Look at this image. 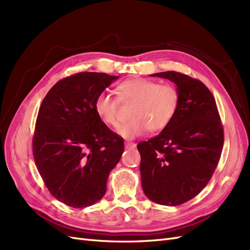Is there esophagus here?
Segmentation results:
<instances>
[{"mask_svg": "<svg viewBox=\"0 0 250 250\" xmlns=\"http://www.w3.org/2000/svg\"><path fill=\"white\" fill-rule=\"evenodd\" d=\"M135 147H137V144L129 143V142L125 143V148H127V149H133V148H135Z\"/></svg>", "mask_w": 250, "mask_h": 250, "instance_id": "1", "label": "esophagus"}]
</instances>
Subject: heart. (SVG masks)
Listing matches in <instances>:
<instances>
[{
  "mask_svg": "<svg viewBox=\"0 0 250 250\" xmlns=\"http://www.w3.org/2000/svg\"><path fill=\"white\" fill-rule=\"evenodd\" d=\"M116 97L106 92L97 96L94 108L102 123L117 128L119 120V101L132 102L130 122L121 126L118 130L121 137L131 140L145 134L149 129L158 132L167 128L175 118L180 96L175 86L146 78H132L123 81L117 86Z\"/></svg>",
  "mask_w": 250,
  "mask_h": 250,
  "instance_id": "heart-1",
  "label": "heart"
}]
</instances>
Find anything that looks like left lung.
<instances>
[{
    "label": "left lung",
    "instance_id": "8db88e82",
    "mask_svg": "<svg viewBox=\"0 0 250 250\" xmlns=\"http://www.w3.org/2000/svg\"><path fill=\"white\" fill-rule=\"evenodd\" d=\"M150 76L175 83L180 102L167 128L138 144L142 188L153 202L175 207L208 185L220 160L223 127L214 96L201 81L173 71Z\"/></svg>",
    "mask_w": 250,
    "mask_h": 250
}]
</instances>
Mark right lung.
Returning a JSON list of instances; mask_svg holds the SVG:
<instances>
[{"mask_svg": "<svg viewBox=\"0 0 250 250\" xmlns=\"http://www.w3.org/2000/svg\"><path fill=\"white\" fill-rule=\"evenodd\" d=\"M119 76L82 72L58 81L37 115L33 157L48 190L60 202L82 208L106 192L124 140L97 117V96Z\"/></svg>", "mask_w": 250, "mask_h": 250, "instance_id": "right-lung-1", "label": "right lung"}]
</instances>
